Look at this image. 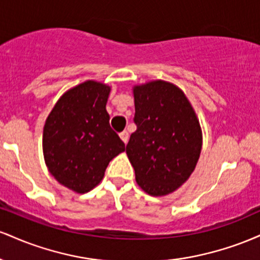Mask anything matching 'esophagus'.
<instances>
[{"label": "esophagus", "mask_w": 260, "mask_h": 260, "mask_svg": "<svg viewBox=\"0 0 260 260\" xmlns=\"http://www.w3.org/2000/svg\"><path fill=\"white\" fill-rule=\"evenodd\" d=\"M120 138L122 139V142H123L124 144H127L128 138H129V134H128L127 131H123V132L120 133Z\"/></svg>", "instance_id": "1"}]
</instances>
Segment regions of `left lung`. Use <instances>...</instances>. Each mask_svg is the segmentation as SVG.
I'll use <instances>...</instances> for the list:
<instances>
[{
  "mask_svg": "<svg viewBox=\"0 0 260 260\" xmlns=\"http://www.w3.org/2000/svg\"><path fill=\"white\" fill-rule=\"evenodd\" d=\"M134 123L126 147L138 186L148 194L166 196L194 171L202 150V128L178 86L153 80L133 88Z\"/></svg>",
  "mask_w": 260,
  "mask_h": 260,
  "instance_id": "left-lung-1",
  "label": "left lung"
}]
</instances>
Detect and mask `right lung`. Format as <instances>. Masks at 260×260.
<instances>
[{
  "mask_svg": "<svg viewBox=\"0 0 260 260\" xmlns=\"http://www.w3.org/2000/svg\"><path fill=\"white\" fill-rule=\"evenodd\" d=\"M110 90L109 85L86 80L66 91L45 122L43 150L47 169L59 183L77 193L98 186L110 161L126 150L110 127Z\"/></svg>",
  "mask_w": 260,
  "mask_h": 260,
  "instance_id": "add662e5",
  "label": "right lung"
}]
</instances>
